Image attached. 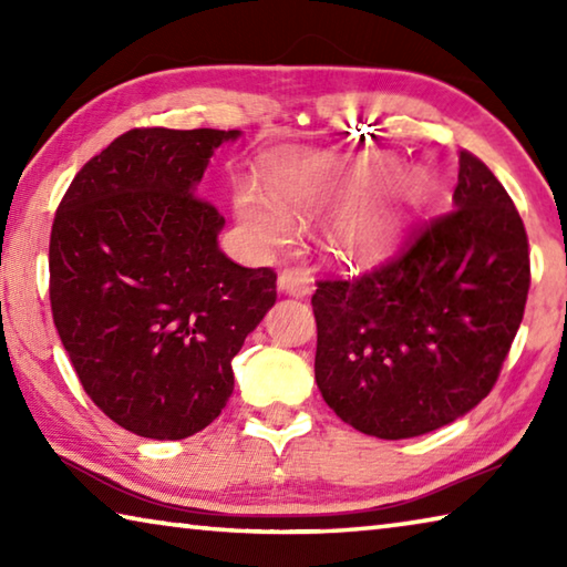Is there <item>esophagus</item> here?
I'll return each instance as SVG.
<instances>
[{
    "label": "esophagus",
    "mask_w": 567,
    "mask_h": 567,
    "mask_svg": "<svg viewBox=\"0 0 567 567\" xmlns=\"http://www.w3.org/2000/svg\"><path fill=\"white\" fill-rule=\"evenodd\" d=\"M277 287H280L285 295L305 297L312 290V277L302 270H282L280 277H277Z\"/></svg>",
    "instance_id": "obj_1"
}]
</instances>
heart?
I'll return each mask as SVG.
<instances>
[{
	"mask_svg": "<svg viewBox=\"0 0 567 567\" xmlns=\"http://www.w3.org/2000/svg\"><path fill=\"white\" fill-rule=\"evenodd\" d=\"M370 169L340 175L328 159L295 155L280 159L270 172V192L257 185H243L235 195V209L243 227L265 247H280L292 235L290 216L310 217L332 205L368 179ZM425 195V177L417 169L400 172L390 179L388 192L370 205L342 213L328 227L330 247L348 257L372 255L395 233L405 209Z\"/></svg>",
	"mask_w": 567,
	"mask_h": 567,
	"instance_id": "b5f03b06",
	"label": "heart"
}]
</instances>
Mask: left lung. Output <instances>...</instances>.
I'll return each mask as SVG.
<instances>
[{"instance_id":"8db88e82","label":"left lung","mask_w":567,"mask_h":567,"mask_svg":"<svg viewBox=\"0 0 567 567\" xmlns=\"http://www.w3.org/2000/svg\"><path fill=\"white\" fill-rule=\"evenodd\" d=\"M530 290L525 225L483 159L460 152L453 209L395 255L318 280L315 380L338 417L402 440L465 415L501 378Z\"/></svg>"}]
</instances>
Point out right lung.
I'll list each match as a JSON object with an SVG mask.
<instances>
[{"mask_svg":"<svg viewBox=\"0 0 567 567\" xmlns=\"http://www.w3.org/2000/svg\"><path fill=\"white\" fill-rule=\"evenodd\" d=\"M237 130L134 127L76 172L50 237L54 328L84 392L134 435L182 440L233 395V358L275 305L277 275L217 247L197 192Z\"/></svg>","mask_w":567,"mask_h":567,"instance_id":"1","label":"right lung"}]
</instances>
